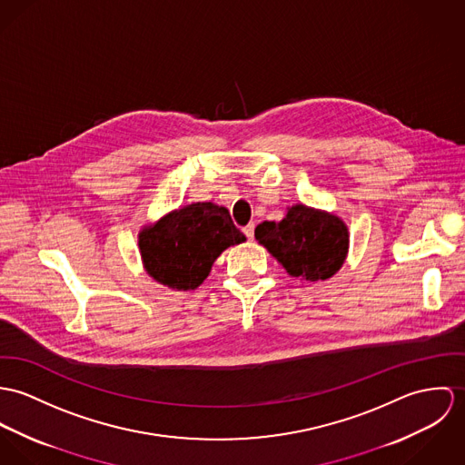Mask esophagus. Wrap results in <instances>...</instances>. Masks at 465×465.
Listing matches in <instances>:
<instances>
[{
  "instance_id": "obj_1",
  "label": "esophagus",
  "mask_w": 465,
  "mask_h": 465,
  "mask_svg": "<svg viewBox=\"0 0 465 465\" xmlns=\"http://www.w3.org/2000/svg\"><path fill=\"white\" fill-rule=\"evenodd\" d=\"M242 232H244V235L252 241V239L255 237V224H253V223H250L248 226H244V228H242Z\"/></svg>"
}]
</instances>
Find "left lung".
<instances>
[{"label": "left lung", "mask_w": 465, "mask_h": 465, "mask_svg": "<svg viewBox=\"0 0 465 465\" xmlns=\"http://www.w3.org/2000/svg\"><path fill=\"white\" fill-rule=\"evenodd\" d=\"M255 239L291 276L305 282L331 278L350 246L348 226L341 217L305 205L287 208L278 223H260Z\"/></svg>", "instance_id": "1"}]
</instances>
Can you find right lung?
Masks as SVG:
<instances>
[{
    "instance_id": "right-lung-1",
    "label": "right lung",
    "mask_w": 465,
    "mask_h": 465,
    "mask_svg": "<svg viewBox=\"0 0 465 465\" xmlns=\"http://www.w3.org/2000/svg\"><path fill=\"white\" fill-rule=\"evenodd\" d=\"M244 241L226 208L193 203L144 226L139 250L155 282L173 291H194L205 282L215 258Z\"/></svg>"
}]
</instances>
